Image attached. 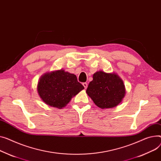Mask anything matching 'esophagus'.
Returning a JSON list of instances; mask_svg holds the SVG:
<instances>
[{"label":"esophagus","instance_id":"obj_1","mask_svg":"<svg viewBox=\"0 0 161 161\" xmlns=\"http://www.w3.org/2000/svg\"><path fill=\"white\" fill-rule=\"evenodd\" d=\"M83 87H85V89H86L87 88V86H88V84L86 83V82H85V83H83Z\"/></svg>","mask_w":161,"mask_h":161}]
</instances>
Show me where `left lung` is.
I'll list each match as a JSON object with an SVG mask.
<instances>
[{"label":"left lung","instance_id":"8db88e82","mask_svg":"<svg viewBox=\"0 0 161 161\" xmlns=\"http://www.w3.org/2000/svg\"><path fill=\"white\" fill-rule=\"evenodd\" d=\"M92 78L86 92L98 108H112L122 101L125 94V85L116 74L98 71Z\"/></svg>","mask_w":161,"mask_h":161}]
</instances>
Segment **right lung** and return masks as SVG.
I'll return each mask as SVG.
<instances>
[{
	"label": "right lung",
	"mask_w": 161,
	"mask_h": 161,
	"mask_svg": "<svg viewBox=\"0 0 161 161\" xmlns=\"http://www.w3.org/2000/svg\"><path fill=\"white\" fill-rule=\"evenodd\" d=\"M37 92L46 104L61 109L84 89L76 75L59 70L45 74L37 84Z\"/></svg>",
	"instance_id": "1"
}]
</instances>
